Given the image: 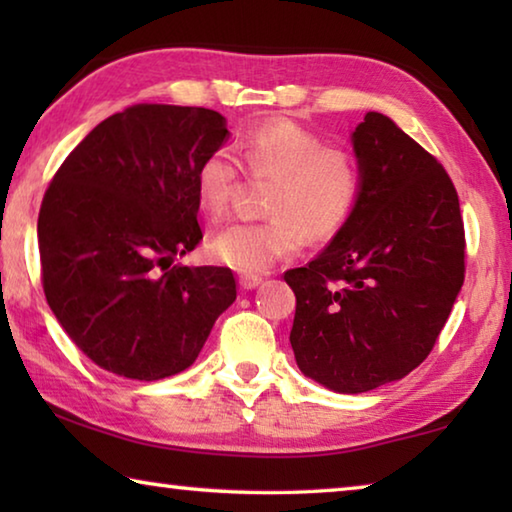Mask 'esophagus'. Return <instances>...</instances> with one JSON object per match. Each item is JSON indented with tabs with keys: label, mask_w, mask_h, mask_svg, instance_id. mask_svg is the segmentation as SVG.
<instances>
[{
	"label": "esophagus",
	"mask_w": 512,
	"mask_h": 512,
	"mask_svg": "<svg viewBox=\"0 0 512 512\" xmlns=\"http://www.w3.org/2000/svg\"><path fill=\"white\" fill-rule=\"evenodd\" d=\"M259 284H262V277L259 275H241L239 277V287L244 291L255 289V287H259Z\"/></svg>",
	"instance_id": "obj_1"
}]
</instances>
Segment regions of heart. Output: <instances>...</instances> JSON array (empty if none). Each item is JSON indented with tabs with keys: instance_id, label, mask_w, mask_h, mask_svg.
Wrapping results in <instances>:
<instances>
[{
	"instance_id": "heart-1",
	"label": "heart",
	"mask_w": 512,
	"mask_h": 512,
	"mask_svg": "<svg viewBox=\"0 0 512 512\" xmlns=\"http://www.w3.org/2000/svg\"><path fill=\"white\" fill-rule=\"evenodd\" d=\"M241 160L253 176H271L266 216L239 221L212 239L214 259L244 275H259L296 255L305 237L327 241L345 228L361 196L357 158L339 146H323L309 128L291 119H268L244 135ZM239 178L237 160L216 149L201 160L194 176L196 198L219 219L230 205Z\"/></svg>"
}]
</instances>
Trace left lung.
Segmentation results:
<instances>
[{
    "label": "left lung",
    "instance_id": "1",
    "mask_svg": "<svg viewBox=\"0 0 512 512\" xmlns=\"http://www.w3.org/2000/svg\"><path fill=\"white\" fill-rule=\"evenodd\" d=\"M361 196L307 266L296 293L298 368L336 393H366L429 357L465 280V230L452 178L381 112L352 133Z\"/></svg>",
    "mask_w": 512,
    "mask_h": 512
}]
</instances>
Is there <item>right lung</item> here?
I'll return each mask as SVG.
<instances>
[{
    "instance_id": "right-lung-1",
    "label": "right lung",
    "mask_w": 512,
    "mask_h": 512,
    "mask_svg": "<svg viewBox=\"0 0 512 512\" xmlns=\"http://www.w3.org/2000/svg\"><path fill=\"white\" fill-rule=\"evenodd\" d=\"M225 137L214 110L137 103L92 128L51 178L42 289L99 368L140 381L183 372L235 302L230 268L173 264L203 239L194 176Z\"/></svg>"
}]
</instances>
